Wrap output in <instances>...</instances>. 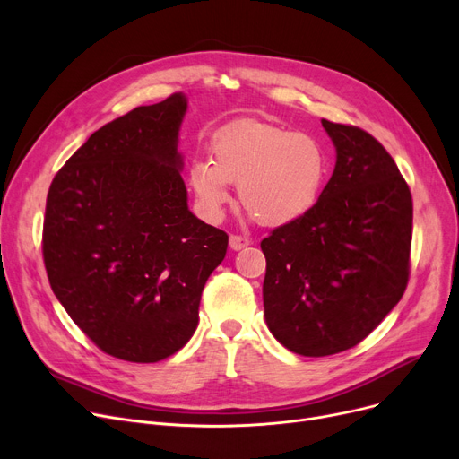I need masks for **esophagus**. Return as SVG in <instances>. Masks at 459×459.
<instances>
[{
    "label": "esophagus",
    "mask_w": 459,
    "mask_h": 459,
    "mask_svg": "<svg viewBox=\"0 0 459 459\" xmlns=\"http://www.w3.org/2000/svg\"><path fill=\"white\" fill-rule=\"evenodd\" d=\"M229 244H230V249H234V251H239V249L247 247V246L251 244V239H249V238H246V236L232 234V236H230V239H229Z\"/></svg>",
    "instance_id": "esophagus-1"
}]
</instances>
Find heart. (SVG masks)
Masks as SVG:
<instances>
[{"label": "heart", "instance_id": "obj_1", "mask_svg": "<svg viewBox=\"0 0 459 459\" xmlns=\"http://www.w3.org/2000/svg\"><path fill=\"white\" fill-rule=\"evenodd\" d=\"M210 152L212 161H193L189 182L212 217L229 203V184H238L239 204L266 227L290 225L318 203L327 158L315 135L238 120L213 135Z\"/></svg>", "mask_w": 459, "mask_h": 459}]
</instances>
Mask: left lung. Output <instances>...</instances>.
Returning <instances> with one entry per match:
<instances>
[{"label": "left lung", "instance_id": "left-lung-1", "mask_svg": "<svg viewBox=\"0 0 459 459\" xmlns=\"http://www.w3.org/2000/svg\"><path fill=\"white\" fill-rule=\"evenodd\" d=\"M322 125L333 177L315 208L260 242L266 324L305 357L346 351L381 324L405 292L413 238L411 191L393 156L363 128Z\"/></svg>", "mask_w": 459, "mask_h": 459}]
</instances>
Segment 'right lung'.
I'll return each instance as SVG.
<instances>
[{
	"instance_id": "1",
	"label": "right lung",
	"mask_w": 459,
	"mask_h": 459,
	"mask_svg": "<svg viewBox=\"0 0 459 459\" xmlns=\"http://www.w3.org/2000/svg\"><path fill=\"white\" fill-rule=\"evenodd\" d=\"M175 92L96 130L54 177L42 229L44 266L68 316L104 353L158 363L195 333L225 230L187 210Z\"/></svg>"
}]
</instances>
